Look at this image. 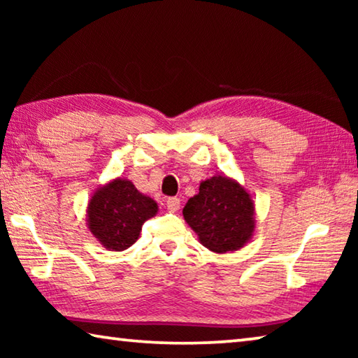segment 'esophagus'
<instances>
[{"instance_id": "obj_1", "label": "esophagus", "mask_w": 358, "mask_h": 358, "mask_svg": "<svg viewBox=\"0 0 358 358\" xmlns=\"http://www.w3.org/2000/svg\"><path fill=\"white\" fill-rule=\"evenodd\" d=\"M167 210L171 211V213H175V211L180 210V199L178 197H171L167 201Z\"/></svg>"}]
</instances>
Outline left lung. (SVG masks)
Wrapping results in <instances>:
<instances>
[{
	"label": "left lung",
	"instance_id": "1",
	"mask_svg": "<svg viewBox=\"0 0 358 358\" xmlns=\"http://www.w3.org/2000/svg\"><path fill=\"white\" fill-rule=\"evenodd\" d=\"M183 216L199 241L216 254L241 250L256 229L251 194L224 173L202 181L199 192L185 205Z\"/></svg>",
	"mask_w": 358,
	"mask_h": 358
}]
</instances>
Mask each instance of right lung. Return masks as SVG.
<instances>
[{"mask_svg":"<svg viewBox=\"0 0 358 358\" xmlns=\"http://www.w3.org/2000/svg\"><path fill=\"white\" fill-rule=\"evenodd\" d=\"M157 203L128 178L99 186L88 201L87 226L108 251H124L137 241L145 221L156 216Z\"/></svg>","mask_w":358,"mask_h":358,"instance_id":"obj_1","label":"right lung"}]
</instances>
